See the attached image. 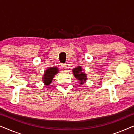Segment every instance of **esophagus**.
I'll return each mask as SVG.
<instances>
[{
  "label": "esophagus",
  "instance_id": "1",
  "mask_svg": "<svg viewBox=\"0 0 134 134\" xmlns=\"http://www.w3.org/2000/svg\"><path fill=\"white\" fill-rule=\"evenodd\" d=\"M62 66L63 69H67L68 68V66L66 64H62Z\"/></svg>",
  "mask_w": 134,
  "mask_h": 134
}]
</instances>
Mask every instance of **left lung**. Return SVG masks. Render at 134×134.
<instances>
[{"label": "left lung", "mask_w": 134, "mask_h": 134, "mask_svg": "<svg viewBox=\"0 0 134 134\" xmlns=\"http://www.w3.org/2000/svg\"><path fill=\"white\" fill-rule=\"evenodd\" d=\"M72 73L74 76L77 79L79 80L80 85H83L87 80V75L85 72H83V68L79 66L77 68H74L72 69Z\"/></svg>", "instance_id": "1"}]
</instances>
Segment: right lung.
Segmentation results:
<instances>
[{
    "mask_svg": "<svg viewBox=\"0 0 134 134\" xmlns=\"http://www.w3.org/2000/svg\"><path fill=\"white\" fill-rule=\"evenodd\" d=\"M59 72L58 69L57 67H50L47 68L44 71L43 76V82L45 85L49 86L52 82L53 78L54 77L55 75L57 74Z\"/></svg>",
    "mask_w": 134,
    "mask_h": 134,
    "instance_id": "1",
    "label": "right lung"
}]
</instances>
